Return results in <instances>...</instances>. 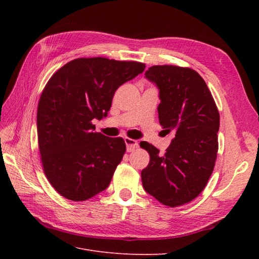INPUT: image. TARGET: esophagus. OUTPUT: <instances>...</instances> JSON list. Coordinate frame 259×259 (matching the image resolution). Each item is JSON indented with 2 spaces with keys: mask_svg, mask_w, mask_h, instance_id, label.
Here are the masks:
<instances>
[{
  "mask_svg": "<svg viewBox=\"0 0 259 259\" xmlns=\"http://www.w3.org/2000/svg\"><path fill=\"white\" fill-rule=\"evenodd\" d=\"M124 142H125V145H126V150L127 152H132L134 151L135 149L138 148V143L137 140L135 139H132V138H124Z\"/></svg>",
  "mask_w": 259,
  "mask_h": 259,
  "instance_id": "34e87169",
  "label": "esophagus"
}]
</instances>
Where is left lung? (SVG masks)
I'll return each instance as SVG.
<instances>
[{
	"label": "left lung",
	"instance_id": "obj_1",
	"mask_svg": "<svg viewBox=\"0 0 259 259\" xmlns=\"http://www.w3.org/2000/svg\"><path fill=\"white\" fill-rule=\"evenodd\" d=\"M145 77L159 90L160 124L175 137L164 154L151 144L140 143L150 154L142 182L153 198L175 207L197 198L213 173L219 113L205 81L192 69L153 66Z\"/></svg>",
	"mask_w": 259,
	"mask_h": 259
}]
</instances>
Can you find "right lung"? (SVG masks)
Here are the masks:
<instances>
[{"label": "right lung", "mask_w": 259, "mask_h": 259, "mask_svg": "<svg viewBox=\"0 0 259 259\" xmlns=\"http://www.w3.org/2000/svg\"><path fill=\"white\" fill-rule=\"evenodd\" d=\"M145 68L137 61L77 58L46 84L36 114L38 149L44 173L62 197L85 201L110 184L126 146L95 132L92 121L106 117L115 91Z\"/></svg>", "instance_id": "add662e5"}]
</instances>
